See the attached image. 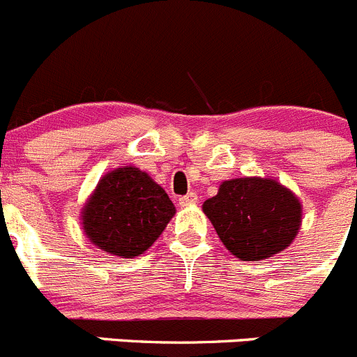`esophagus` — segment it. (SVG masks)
Instances as JSON below:
<instances>
[{"label": "esophagus", "mask_w": 357, "mask_h": 357, "mask_svg": "<svg viewBox=\"0 0 357 357\" xmlns=\"http://www.w3.org/2000/svg\"><path fill=\"white\" fill-rule=\"evenodd\" d=\"M197 202V195L194 194V192H188L186 195H183V197H179V206H190V204H195Z\"/></svg>", "instance_id": "1"}]
</instances>
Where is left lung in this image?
<instances>
[{"label":"left lung","mask_w":357,"mask_h":357,"mask_svg":"<svg viewBox=\"0 0 357 357\" xmlns=\"http://www.w3.org/2000/svg\"><path fill=\"white\" fill-rule=\"evenodd\" d=\"M231 255L258 261L287 249L303 222L297 195L271 178H236L202 204Z\"/></svg>","instance_id":"obj_1"}]
</instances>
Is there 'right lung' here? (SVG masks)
<instances>
[{
  "label": "right lung",
  "instance_id": "obj_1",
  "mask_svg": "<svg viewBox=\"0 0 357 357\" xmlns=\"http://www.w3.org/2000/svg\"><path fill=\"white\" fill-rule=\"evenodd\" d=\"M176 208L147 172L119 167L99 179L82 210L86 238L108 255L135 258L158 240Z\"/></svg>",
  "mask_w": 357,
  "mask_h": 357
}]
</instances>
